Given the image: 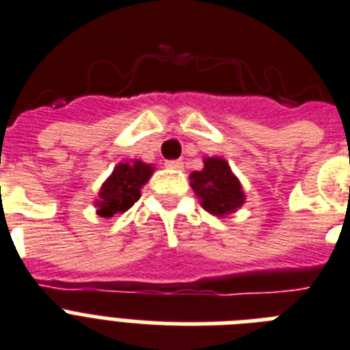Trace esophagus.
<instances>
[{"instance_id":"1","label":"esophagus","mask_w":350,"mask_h":350,"mask_svg":"<svg viewBox=\"0 0 350 350\" xmlns=\"http://www.w3.org/2000/svg\"><path fill=\"white\" fill-rule=\"evenodd\" d=\"M165 165L169 169H183V161L181 160H167Z\"/></svg>"}]
</instances>
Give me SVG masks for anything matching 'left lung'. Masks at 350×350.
<instances>
[{
	"label": "left lung",
	"mask_w": 350,
	"mask_h": 350,
	"mask_svg": "<svg viewBox=\"0 0 350 350\" xmlns=\"http://www.w3.org/2000/svg\"><path fill=\"white\" fill-rule=\"evenodd\" d=\"M190 185L206 212L214 215L232 214L244 203L239 180L221 158H206L203 170L190 174Z\"/></svg>",
	"instance_id": "left-lung-1"
}]
</instances>
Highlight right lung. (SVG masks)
I'll return each mask as SVG.
<instances>
[{"label":"right lung","mask_w":350,"mask_h":350,"mask_svg":"<svg viewBox=\"0 0 350 350\" xmlns=\"http://www.w3.org/2000/svg\"><path fill=\"white\" fill-rule=\"evenodd\" d=\"M152 167L144 161H131L120 163L113 170V174L102 185L100 200H96L98 215L113 217L129 210L136 201L140 200V189L149 181Z\"/></svg>","instance_id":"add662e5"}]
</instances>
